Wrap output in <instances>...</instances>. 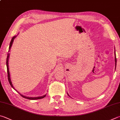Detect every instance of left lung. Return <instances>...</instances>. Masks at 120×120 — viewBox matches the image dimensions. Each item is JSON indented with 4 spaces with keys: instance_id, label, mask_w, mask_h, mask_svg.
I'll use <instances>...</instances> for the list:
<instances>
[{
    "instance_id": "1",
    "label": "left lung",
    "mask_w": 120,
    "mask_h": 120,
    "mask_svg": "<svg viewBox=\"0 0 120 120\" xmlns=\"http://www.w3.org/2000/svg\"><path fill=\"white\" fill-rule=\"evenodd\" d=\"M115 67H116V56H115ZM68 95H69V96L70 97V95L68 94Z\"/></svg>"
}]
</instances>
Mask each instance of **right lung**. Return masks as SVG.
<instances>
[{
    "instance_id": "obj_1",
    "label": "right lung",
    "mask_w": 120,
    "mask_h": 120,
    "mask_svg": "<svg viewBox=\"0 0 120 120\" xmlns=\"http://www.w3.org/2000/svg\"><path fill=\"white\" fill-rule=\"evenodd\" d=\"M17 36H14L12 38L11 40L10 41V45H9V51L8 52H9V51H10V49L11 48V47L12 46V43H13V41L14 40V39ZM9 53H8V56H7V60H6V65H7V73H8V81L9 82V83L10 84V86H11L12 88L15 89V90H16V89L14 88V86H13V85L12 84V82L11 81V79H10V73H9V66H8V60H9ZM19 93V92H18ZM20 94V93H19ZM21 96H22L23 98H25V99H29V100H37V99H42V98H45V96H46L47 94H45V95H43V96H41V97H26V96H24V95L21 94Z\"/></svg>"
}]
</instances>
